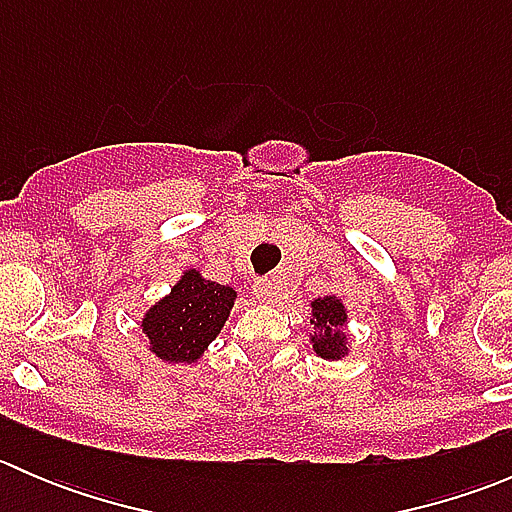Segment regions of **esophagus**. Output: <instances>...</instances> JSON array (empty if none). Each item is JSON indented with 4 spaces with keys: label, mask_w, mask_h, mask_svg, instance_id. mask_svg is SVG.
I'll use <instances>...</instances> for the list:
<instances>
[{
    "label": "esophagus",
    "mask_w": 512,
    "mask_h": 512,
    "mask_svg": "<svg viewBox=\"0 0 512 512\" xmlns=\"http://www.w3.org/2000/svg\"><path fill=\"white\" fill-rule=\"evenodd\" d=\"M252 289H255V297L262 299V302H267V304L277 302V297H280V292H277V282L272 280V277H260Z\"/></svg>",
    "instance_id": "34e87169"
}]
</instances>
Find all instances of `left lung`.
I'll return each instance as SVG.
<instances>
[{"label": "left lung", "instance_id": "left-lung-1", "mask_svg": "<svg viewBox=\"0 0 512 512\" xmlns=\"http://www.w3.org/2000/svg\"><path fill=\"white\" fill-rule=\"evenodd\" d=\"M309 324L314 329L309 334V342H312V349L317 352V356L327 361H337L349 352V337L344 332L347 309H344L342 299H337L334 294L314 299Z\"/></svg>", "mask_w": 512, "mask_h": 512}]
</instances>
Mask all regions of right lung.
Segmentation results:
<instances>
[{"mask_svg": "<svg viewBox=\"0 0 512 512\" xmlns=\"http://www.w3.org/2000/svg\"><path fill=\"white\" fill-rule=\"evenodd\" d=\"M237 292L185 270L170 294L143 314L141 329L151 352L168 364H193L225 327Z\"/></svg>", "mask_w": 512, "mask_h": 512, "instance_id": "add662e5", "label": "right lung"}]
</instances>
